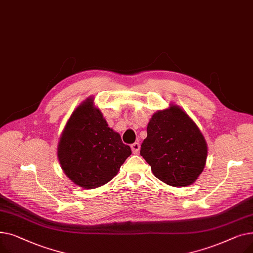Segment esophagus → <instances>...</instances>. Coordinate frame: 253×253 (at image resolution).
<instances>
[{"label":"esophagus","mask_w":253,"mask_h":253,"mask_svg":"<svg viewBox=\"0 0 253 253\" xmlns=\"http://www.w3.org/2000/svg\"><path fill=\"white\" fill-rule=\"evenodd\" d=\"M139 149H140L139 142H134V143L131 144V150H132V153H133V154H137Z\"/></svg>","instance_id":"obj_1"}]
</instances>
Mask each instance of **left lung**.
Here are the masks:
<instances>
[{"mask_svg": "<svg viewBox=\"0 0 253 253\" xmlns=\"http://www.w3.org/2000/svg\"><path fill=\"white\" fill-rule=\"evenodd\" d=\"M140 155L154 175L171 187L192 184L202 173L207 143L200 129L179 106L170 104L153 115Z\"/></svg>", "mask_w": 253, "mask_h": 253, "instance_id": "obj_1", "label": "left lung"}]
</instances>
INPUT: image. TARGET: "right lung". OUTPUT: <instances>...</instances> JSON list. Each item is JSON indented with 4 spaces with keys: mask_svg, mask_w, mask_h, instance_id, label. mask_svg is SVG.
Here are the masks:
<instances>
[{
    "mask_svg": "<svg viewBox=\"0 0 253 253\" xmlns=\"http://www.w3.org/2000/svg\"><path fill=\"white\" fill-rule=\"evenodd\" d=\"M131 155L129 145L109 127L89 97L74 111L57 148L60 166L75 184L95 189L117 175Z\"/></svg>",
    "mask_w": 253,
    "mask_h": 253,
    "instance_id": "add662e5",
    "label": "right lung"
}]
</instances>
